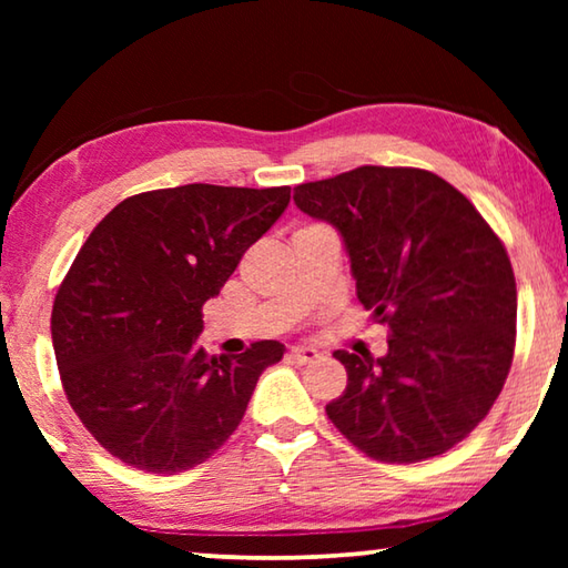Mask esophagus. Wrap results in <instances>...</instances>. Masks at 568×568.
<instances>
[{
  "label": "esophagus",
  "mask_w": 568,
  "mask_h": 568,
  "mask_svg": "<svg viewBox=\"0 0 568 568\" xmlns=\"http://www.w3.org/2000/svg\"><path fill=\"white\" fill-rule=\"evenodd\" d=\"M287 355H291V358H293L295 363H301V365L313 363V361L321 358V353L315 351V348H293Z\"/></svg>",
  "instance_id": "esophagus-1"
}]
</instances>
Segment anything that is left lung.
<instances>
[{
    "instance_id": "8db88e82",
    "label": "left lung",
    "mask_w": 568,
    "mask_h": 568,
    "mask_svg": "<svg viewBox=\"0 0 568 568\" xmlns=\"http://www.w3.org/2000/svg\"><path fill=\"white\" fill-rule=\"evenodd\" d=\"M305 215L338 230L358 301L390 328L388 353L335 351L348 386L325 413L386 464L446 454L501 393L516 343L506 247L466 195L418 168L363 165L303 182Z\"/></svg>"
}]
</instances>
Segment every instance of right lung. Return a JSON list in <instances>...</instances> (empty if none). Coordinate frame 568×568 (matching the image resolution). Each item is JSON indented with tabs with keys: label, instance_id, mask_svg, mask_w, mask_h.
<instances>
[{
	"label": "right lung",
	"instance_id": "obj_1",
	"mask_svg": "<svg viewBox=\"0 0 568 568\" xmlns=\"http://www.w3.org/2000/svg\"><path fill=\"white\" fill-rule=\"evenodd\" d=\"M287 203L291 187L150 190L110 210L80 247L52 305V345L67 400L114 458L180 474L233 436L285 345L207 355L203 305Z\"/></svg>",
	"mask_w": 568,
	"mask_h": 568
}]
</instances>
